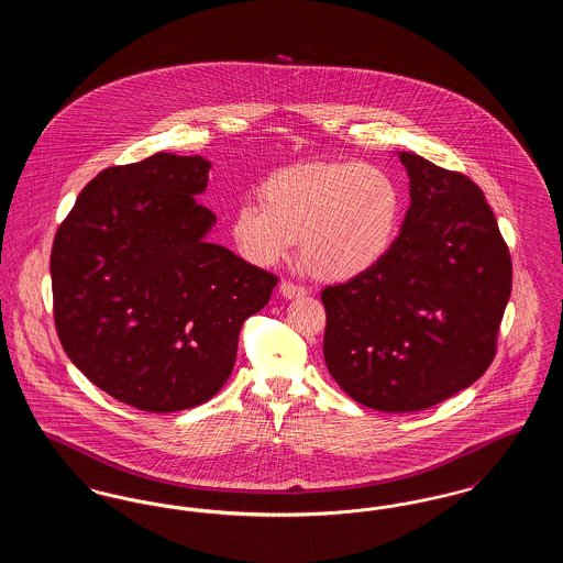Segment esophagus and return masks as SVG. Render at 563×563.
Instances as JSON below:
<instances>
[{"mask_svg": "<svg viewBox=\"0 0 563 563\" xmlns=\"http://www.w3.org/2000/svg\"><path fill=\"white\" fill-rule=\"evenodd\" d=\"M280 294L289 297V299H294V297H301V295L308 294V289L301 287V285H295L291 280H283L280 283Z\"/></svg>", "mask_w": 563, "mask_h": 563, "instance_id": "obj_1", "label": "esophagus"}]
</instances>
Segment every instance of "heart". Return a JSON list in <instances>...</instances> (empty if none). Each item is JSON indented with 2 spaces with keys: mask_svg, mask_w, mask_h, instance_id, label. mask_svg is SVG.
I'll return each mask as SVG.
<instances>
[{
  "mask_svg": "<svg viewBox=\"0 0 563 563\" xmlns=\"http://www.w3.org/2000/svg\"><path fill=\"white\" fill-rule=\"evenodd\" d=\"M402 191L386 168L367 162H308L272 173L260 200H242L230 234L242 257L272 266L301 242V257L329 280L377 268L401 232Z\"/></svg>",
  "mask_w": 563,
  "mask_h": 563,
  "instance_id": "obj_1",
  "label": "heart"
}]
</instances>
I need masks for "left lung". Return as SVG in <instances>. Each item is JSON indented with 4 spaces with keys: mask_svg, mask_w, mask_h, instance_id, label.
<instances>
[{
    "mask_svg": "<svg viewBox=\"0 0 563 563\" xmlns=\"http://www.w3.org/2000/svg\"><path fill=\"white\" fill-rule=\"evenodd\" d=\"M411 207L377 268L322 289V354L365 407L420 411L479 379L512 285L507 242L466 175L401 152Z\"/></svg>",
    "mask_w": 563,
    "mask_h": 563,
    "instance_id": "obj_1",
    "label": "left lung"
}]
</instances>
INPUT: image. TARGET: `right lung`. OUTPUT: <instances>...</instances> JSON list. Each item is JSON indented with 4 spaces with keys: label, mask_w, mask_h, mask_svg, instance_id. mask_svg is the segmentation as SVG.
Returning <instances> with one entry per match:
<instances>
[{
    "label": "right lung",
    "mask_w": 563,
    "mask_h": 563,
    "mask_svg": "<svg viewBox=\"0 0 563 563\" xmlns=\"http://www.w3.org/2000/svg\"><path fill=\"white\" fill-rule=\"evenodd\" d=\"M209 168L166 152L109 166L54 236L60 346L95 386L141 411L213 399L234 369L242 322L278 283L205 241L217 219L196 196Z\"/></svg>",
    "instance_id": "obj_1"
}]
</instances>
